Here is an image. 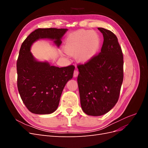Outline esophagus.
I'll list each match as a JSON object with an SVG mask.
<instances>
[{
	"label": "esophagus",
	"instance_id": "esophagus-1",
	"mask_svg": "<svg viewBox=\"0 0 148 148\" xmlns=\"http://www.w3.org/2000/svg\"><path fill=\"white\" fill-rule=\"evenodd\" d=\"M78 73H79V72H78V71L77 70H75V71H74V72H73V77H77V76L78 75Z\"/></svg>",
	"mask_w": 148,
	"mask_h": 148
}]
</instances>
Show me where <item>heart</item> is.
I'll use <instances>...</instances> for the list:
<instances>
[{
	"mask_svg": "<svg viewBox=\"0 0 148 148\" xmlns=\"http://www.w3.org/2000/svg\"><path fill=\"white\" fill-rule=\"evenodd\" d=\"M100 45V37L95 31L80 29L69 36L64 51L70 56H75L78 62L86 63L97 54Z\"/></svg>",
	"mask_w": 148,
	"mask_h": 148,
	"instance_id": "b5f03b06",
	"label": "heart"
}]
</instances>
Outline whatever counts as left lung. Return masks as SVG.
<instances>
[{"label":"left lung","instance_id":"obj_1","mask_svg":"<svg viewBox=\"0 0 148 148\" xmlns=\"http://www.w3.org/2000/svg\"><path fill=\"white\" fill-rule=\"evenodd\" d=\"M104 42L101 52L77 65L80 102L88 115L108 112L117 102L123 79V56L118 39L110 30L98 28Z\"/></svg>","mask_w":148,"mask_h":148}]
</instances>
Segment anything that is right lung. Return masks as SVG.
Listing matches in <instances>:
<instances>
[{
    "instance_id": "obj_1",
    "label": "right lung",
    "mask_w": 148,
    "mask_h": 148,
    "mask_svg": "<svg viewBox=\"0 0 148 148\" xmlns=\"http://www.w3.org/2000/svg\"><path fill=\"white\" fill-rule=\"evenodd\" d=\"M67 30L38 28L21 44L16 62L17 87L24 104L33 114H49L57 109L66 83L73 77L75 66L59 68L36 61L30 52L31 44L39 39L49 38L56 39L59 46Z\"/></svg>"
}]
</instances>
